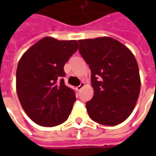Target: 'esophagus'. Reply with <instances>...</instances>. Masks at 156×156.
I'll return each mask as SVG.
<instances>
[{"mask_svg": "<svg viewBox=\"0 0 156 156\" xmlns=\"http://www.w3.org/2000/svg\"><path fill=\"white\" fill-rule=\"evenodd\" d=\"M85 86V83H81V84L80 85H78V87H77V88H76V89H77V90H78V91H80V90H81L82 88H83V87H84Z\"/></svg>", "mask_w": 156, "mask_h": 156, "instance_id": "1", "label": "esophagus"}]
</instances>
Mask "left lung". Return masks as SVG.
<instances>
[{
	"label": "left lung",
	"instance_id": "left-lung-1",
	"mask_svg": "<svg viewBox=\"0 0 156 156\" xmlns=\"http://www.w3.org/2000/svg\"><path fill=\"white\" fill-rule=\"evenodd\" d=\"M79 52L91 69L94 97L86 103L89 117L103 125L121 124L134 110L140 91L134 54L109 37L78 40Z\"/></svg>",
	"mask_w": 156,
	"mask_h": 156
}]
</instances>
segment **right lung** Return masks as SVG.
I'll list each match as a JSON object with an SVG mask.
<instances>
[{
    "mask_svg": "<svg viewBox=\"0 0 156 156\" xmlns=\"http://www.w3.org/2000/svg\"><path fill=\"white\" fill-rule=\"evenodd\" d=\"M78 48L76 40L45 37L19 60L16 83L19 101L38 125L53 127L68 119L76 97L62 78L65 76V63Z\"/></svg>",
    "mask_w": 156,
    "mask_h": 156,
    "instance_id": "add662e5",
    "label": "right lung"
}]
</instances>
